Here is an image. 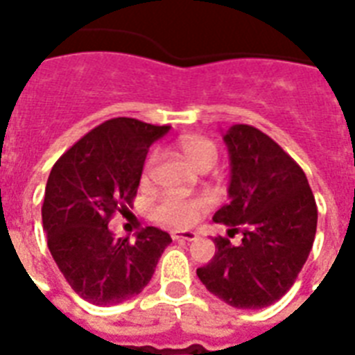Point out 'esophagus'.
<instances>
[{
	"instance_id": "obj_1",
	"label": "esophagus",
	"mask_w": 355,
	"mask_h": 355,
	"mask_svg": "<svg viewBox=\"0 0 355 355\" xmlns=\"http://www.w3.org/2000/svg\"><path fill=\"white\" fill-rule=\"evenodd\" d=\"M171 237L177 241H195L199 236L191 230H175V232H171Z\"/></svg>"
}]
</instances>
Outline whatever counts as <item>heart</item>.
<instances>
[{
    "instance_id": "heart-1",
    "label": "heart",
    "mask_w": 355,
    "mask_h": 355,
    "mask_svg": "<svg viewBox=\"0 0 355 355\" xmlns=\"http://www.w3.org/2000/svg\"><path fill=\"white\" fill-rule=\"evenodd\" d=\"M178 150L182 153L184 158L199 171H208L210 167L216 166L217 162V147L211 139L205 136H182L177 141ZM155 164V153L149 155L145 162L144 178L149 177L150 167ZM210 206V200L206 197H195V199H182V197H164L156 205L155 219L162 225L171 228H186L193 225L195 219Z\"/></svg>"
}]
</instances>
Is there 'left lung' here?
<instances>
[{
	"mask_svg": "<svg viewBox=\"0 0 355 355\" xmlns=\"http://www.w3.org/2000/svg\"><path fill=\"white\" fill-rule=\"evenodd\" d=\"M223 139L230 200L214 221L243 239L232 245L217 236L216 254L197 276L234 308L261 309L280 300L302 270L317 232V205L302 167L267 134L234 125Z\"/></svg>",
	"mask_w": 355,
	"mask_h": 355,
	"instance_id": "1",
	"label": "left lung"
}]
</instances>
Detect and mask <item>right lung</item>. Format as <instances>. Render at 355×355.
Returning a JSON list of instances; mask_svg holds the SVG:
<instances>
[{
  "instance_id": "1",
  "label": "right lung",
  "mask_w": 355,
  "mask_h": 355,
  "mask_svg": "<svg viewBox=\"0 0 355 355\" xmlns=\"http://www.w3.org/2000/svg\"><path fill=\"white\" fill-rule=\"evenodd\" d=\"M169 130L114 118L85 134L53 166L42 225L55 263L71 289L96 306L144 291L171 236L147 227L136 239L116 237L108 223L132 206L147 150Z\"/></svg>"
}]
</instances>
